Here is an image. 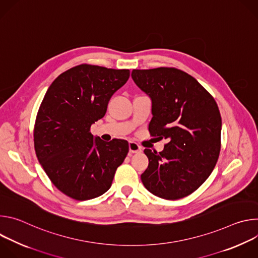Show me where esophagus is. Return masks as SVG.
I'll use <instances>...</instances> for the list:
<instances>
[{"label": "esophagus", "instance_id": "obj_1", "mask_svg": "<svg viewBox=\"0 0 258 258\" xmlns=\"http://www.w3.org/2000/svg\"><path fill=\"white\" fill-rule=\"evenodd\" d=\"M128 149L131 153H139L142 151V147L138 143L131 141L128 143Z\"/></svg>", "mask_w": 258, "mask_h": 258}]
</instances>
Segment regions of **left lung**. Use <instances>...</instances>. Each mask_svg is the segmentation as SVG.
Here are the masks:
<instances>
[{
    "label": "left lung",
    "mask_w": 258,
    "mask_h": 258,
    "mask_svg": "<svg viewBox=\"0 0 258 258\" xmlns=\"http://www.w3.org/2000/svg\"><path fill=\"white\" fill-rule=\"evenodd\" d=\"M135 84L152 102V136L168 143L149 159L141 179L153 195L167 200L196 191L212 172L220 151L222 117L212 96L190 75L176 68L134 69Z\"/></svg>",
    "instance_id": "1"
}]
</instances>
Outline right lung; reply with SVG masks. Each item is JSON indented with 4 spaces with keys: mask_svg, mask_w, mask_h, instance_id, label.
<instances>
[{
    "mask_svg": "<svg viewBox=\"0 0 258 258\" xmlns=\"http://www.w3.org/2000/svg\"><path fill=\"white\" fill-rule=\"evenodd\" d=\"M128 78V69L82 64L61 73L43 99L33 132L35 154L54 186L72 199L107 192L127 155L126 141L104 143L90 128Z\"/></svg>",
    "mask_w": 258,
    "mask_h": 258,
    "instance_id": "right-lung-1",
    "label": "right lung"
}]
</instances>
